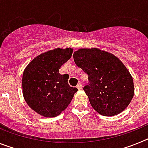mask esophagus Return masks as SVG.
<instances>
[{"instance_id":"obj_1","label":"esophagus","mask_w":148,"mask_h":148,"mask_svg":"<svg viewBox=\"0 0 148 148\" xmlns=\"http://www.w3.org/2000/svg\"><path fill=\"white\" fill-rule=\"evenodd\" d=\"M76 87L78 89V90H81V89H82V87H83V86H82V84L81 83V82H79V83L77 84Z\"/></svg>"}]
</instances>
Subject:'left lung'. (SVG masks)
I'll return each instance as SVG.
<instances>
[{"instance_id": "left-lung-1", "label": "left lung", "mask_w": 148, "mask_h": 148, "mask_svg": "<svg viewBox=\"0 0 148 148\" xmlns=\"http://www.w3.org/2000/svg\"><path fill=\"white\" fill-rule=\"evenodd\" d=\"M73 59L88 75V83L84 90L95 110L111 116L127 107L134 95L133 81L118 58L92 48L78 49L73 53Z\"/></svg>"}]
</instances>
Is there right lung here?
<instances>
[{"label":"right lung","mask_w":148,"mask_h":148,"mask_svg":"<svg viewBox=\"0 0 148 148\" xmlns=\"http://www.w3.org/2000/svg\"><path fill=\"white\" fill-rule=\"evenodd\" d=\"M73 49H55L39 55L26 67L22 78L23 94L30 108L45 117H56L67 108L76 87L68 84L69 75L59 69L71 58Z\"/></svg>","instance_id":"obj_1"}]
</instances>
